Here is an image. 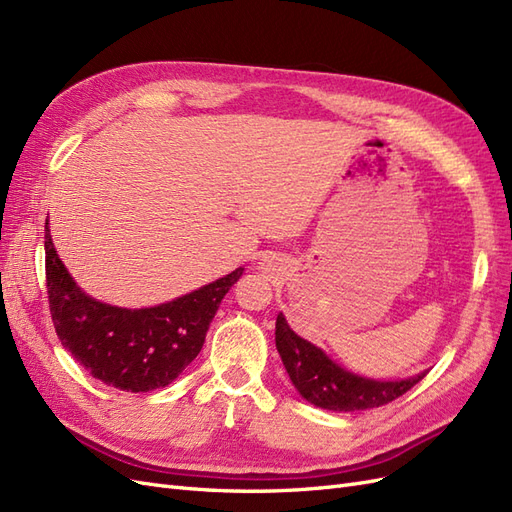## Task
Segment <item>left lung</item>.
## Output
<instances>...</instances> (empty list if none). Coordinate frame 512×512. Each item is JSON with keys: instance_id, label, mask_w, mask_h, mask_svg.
<instances>
[{"instance_id": "obj_1", "label": "left lung", "mask_w": 512, "mask_h": 512, "mask_svg": "<svg viewBox=\"0 0 512 512\" xmlns=\"http://www.w3.org/2000/svg\"><path fill=\"white\" fill-rule=\"evenodd\" d=\"M275 346L294 389L309 404L324 410L354 412L380 408L408 393L425 376L418 374L408 380L382 382L350 374L344 367L333 363L320 348L294 333L282 314L275 320Z\"/></svg>"}]
</instances>
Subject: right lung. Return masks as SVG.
<instances>
[{
  "label": "right lung",
  "instance_id": "right-lung-1",
  "mask_svg": "<svg viewBox=\"0 0 512 512\" xmlns=\"http://www.w3.org/2000/svg\"><path fill=\"white\" fill-rule=\"evenodd\" d=\"M44 254L46 292L61 346L91 376L128 393L162 389L196 359L224 294L243 275L239 267L175 301L126 309L91 299L76 286L55 252L49 222Z\"/></svg>",
  "mask_w": 512,
  "mask_h": 512
}]
</instances>
